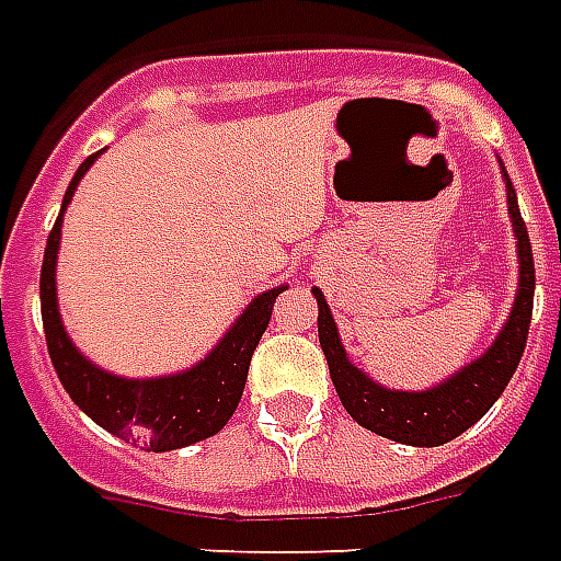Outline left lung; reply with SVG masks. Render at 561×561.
<instances>
[{
	"instance_id": "obj_1",
	"label": "left lung",
	"mask_w": 561,
	"mask_h": 561,
	"mask_svg": "<svg viewBox=\"0 0 561 561\" xmlns=\"http://www.w3.org/2000/svg\"><path fill=\"white\" fill-rule=\"evenodd\" d=\"M503 165V162H500ZM505 180V201H508V218L515 227L517 239V296L503 322V331L494 336L482 355L461 366L444 381L425 390H390L357 369L336 331L334 316L328 307L322 289L313 286L316 305H319V345L328 357L331 381L343 408L352 414L357 425L369 432L408 446H440L453 437L467 432L491 411L496 399L503 396L505 385L515 376L520 355H524L529 319H533V296H536V263H533V245L526 233L524 218L517 209L515 185Z\"/></svg>"
}]
</instances>
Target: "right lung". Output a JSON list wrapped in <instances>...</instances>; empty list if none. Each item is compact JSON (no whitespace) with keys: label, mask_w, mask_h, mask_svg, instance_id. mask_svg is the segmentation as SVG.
<instances>
[{"label":"right lung","mask_w":561,"mask_h":561,"mask_svg":"<svg viewBox=\"0 0 561 561\" xmlns=\"http://www.w3.org/2000/svg\"><path fill=\"white\" fill-rule=\"evenodd\" d=\"M100 153L88 156L79 165L67 185L56 227L46 239L44 268H41V316H44L46 348L56 366L58 381L65 385L70 399L96 425H103L108 435L141 446L147 453L183 449L218 435L233 416L245 390L251 355L268 328L275 298L284 293L286 284L272 286L251 298V305L227 328L216 348L183 373L159 378H124L88 360L73 345L58 313L56 263L65 209L73 201L79 180L88 174V168L94 165Z\"/></svg>","instance_id":"obj_1"}]
</instances>
